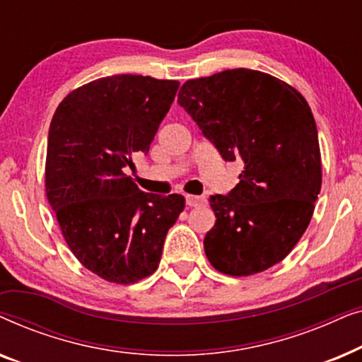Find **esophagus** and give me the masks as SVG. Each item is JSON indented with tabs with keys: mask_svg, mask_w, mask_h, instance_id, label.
Segmentation results:
<instances>
[{
	"mask_svg": "<svg viewBox=\"0 0 362 362\" xmlns=\"http://www.w3.org/2000/svg\"><path fill=\"white\" fill-rule=\"evenodd\" d=\"M207 202V199L204 196H194V194H187L186 196V204L189 207H199L204 206Z\"/></svg>",
	"mask_w": 362,
	"mask_h": 362,
	"instance_id": "obj_1",
	"label": "esophagus"
}]
</instances>
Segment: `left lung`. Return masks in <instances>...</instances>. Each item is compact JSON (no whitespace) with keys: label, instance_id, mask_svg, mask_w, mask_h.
Masks as SVG:
<instances>
[{"label":"left lung","instance_id":"left-lung-1","mask_svg":"<svg viewBox=\"0 0 362 362\" xmlns=\"http://www.w3.org/2000/svg\"><path fill=\"white\" fill-rule=\"evenodd\" d=\"M177 103L226 161L244 163L239 185L209 199L216 224L204 237L207 260L232 276L279 264L305 234L321 189L308 102L270 74L229 69L182 83Z\"/></svg>","mask_w":362,"mask_h":362}]
</instances>
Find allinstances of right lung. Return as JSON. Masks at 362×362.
Returning <instances> with one entry per match:
<instances>
[{
    "label": "right lung",
    "mask_w": 362,
    "mask_h": 362,
    "mask_svg": "<svg viewBox=\"0 0 362 362\" xmlns=\"http://www.w3.org/2000/svg\"><path fill=\"white\" fill-rule=\"evenodd\" d=\"M177 81L102 77L59 103L47 138L46 196L74 257L100 279L130 285L155 274L185 196L143 192L133 155H146Z\"/></svg>",
    "instance_id": "right-lung-1"
}]
</instances>
